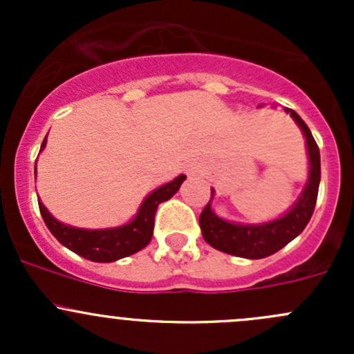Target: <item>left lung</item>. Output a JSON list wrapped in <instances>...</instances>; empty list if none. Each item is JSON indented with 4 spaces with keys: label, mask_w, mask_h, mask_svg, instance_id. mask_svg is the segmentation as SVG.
Returning <instances> with one entry per match:
<instances>
[{
    "label": "left lung",
    "mask_w": 354,
    "mask_h": 354,
    "mask_svg": "<svg viewBox=\"0 0 354 354\" xmlns=\"http://www.w3.org/2000/svg\"><path fill=\"white\" fill-rule=\"evenodd\" d=\"M286 113L291 114L306 138L310 174L305 190L286 216L272 221V223L257 224V226L234 224L221 219L212 212L209 200V203L203 207L202 214H200L198 223L203 240L219 252L243 257V259H263V257L279 252L289 241L295 240L310 223V217L315 209L317 195H319L320 151L312 131L306 127L305 121L298 116V113H295L292 109H286ZM210 195L214 197V190H210Z\"/></svg>",
    "instance_id": "8db88e82"
}]
</instances>
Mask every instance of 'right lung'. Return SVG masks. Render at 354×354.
<instances>
[{"label":"right lung","instance_id":"add662e5","mask_svg":"<svg viewBox=\"0 0 354 354\" xmlns=\"http://www.w3.org/2000/svg\"><path fill=\"white\" fill-rule=\"evenodd\" d=\"M46 145V138L41 145V151ZM187 180L185 174L174 178L169 183L152 192L138 209L137 217L131 223L111 230H80L59 223L49 214L44 203L39 202V210L44 219L46 226L53 236L84 259L92 262H114L123 257L133 255L138 250L145 248L154 233V217L157 205L164 200H169L180 190L181 183Z\"/></svg>","mask_w":354,"mask_h":354}]
</instances>
